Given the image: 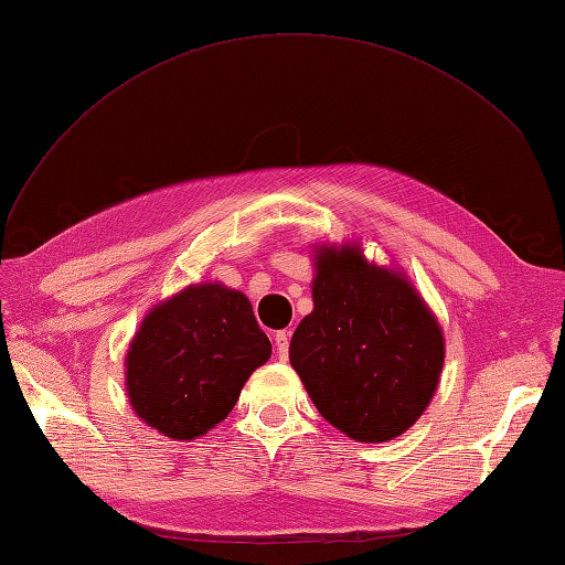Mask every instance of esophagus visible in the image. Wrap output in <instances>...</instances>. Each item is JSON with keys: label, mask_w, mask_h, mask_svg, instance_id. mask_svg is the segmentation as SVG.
Here are the masks:
<instances>
[{"label": "esophagus", "mask_w": 565, "mask_h": 565, "mask_svg": "<svg viewBox=\"0 0 565 565\" xmlns=\"http://www.w3.org/2000/svg\"><path fill=\"white\" fill-rule=\"evenodd\" d=\"M289 334H292V332L282 330V332H276V337H273V339H276V351H278V355L282 358V361H285L287 353H289Z\"/></svg>", "instance_id": "1"}]
</instances>
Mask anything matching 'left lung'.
<instances>
[{
	"instance_id": "8db88e82",
	"label": "left lung",
	"mask_w": 565,
	"mask_h": 565,
	"mask_svg": "<svg viewBox=\"0 0 565 565\" xmlns=\"http://www.w3.org/2000/svg\"><path fill=\"white\" fill-rule=\"evenodd\" d=\"M443 358L440 324L405 276L355 245L318 249L313 311L289 363L324 419L353 440L401 436L431 403Z\"/></svg>"
}]
</instances>
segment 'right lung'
<instances>
[{
	"mask_svg": "<svg viewBox=\"0 0 565 565\" xmlns=\"http://www.w3.org/2000/svg\"><path fill=\"white\" fill-rule=\"evenodd\" d=\"M270 341L243 292L202 282L156 306L127 351L134 413L160 434L191 440L224 422Z\"/></svg>",
	"mask_w": 565,
	"mask_h": 565,
	"instance_id": "add662e5",
	"label": "right lung"
}]
</instances>
